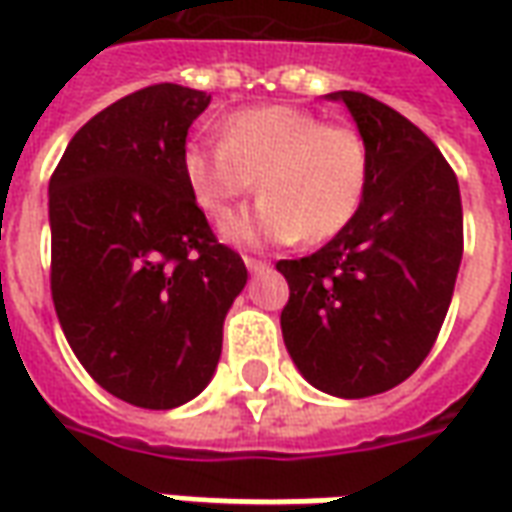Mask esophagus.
<instances>
[{"label":"esophagus","instance_id":"obj_1","mask_svg":"<svg viewBox=\"0 0 512 512\" xmlns=\"http://www.w3.org/2000/svg\"><path fill=\"white\" fill-rule=\"evenodd\" d=\"M244 263H246V268L252 271V274H257V271H266L268 268L266 260H255V257H244Z\"/></svg>","mask_w":512,"mask_h":512}]
</instances>
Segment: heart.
Returning <instances> with one entry per match:
<instances>
[{"label": "heart", "instance_id": "heart-1", "mask_svg": "<svg viewBox=\"0 0 512 512\" xmlns=\"http://www.w3.org/2000/svg\"><path fill=\"white\" fill-rule=\"evenodd\" d=\"M183 178L208 219L222 222L249 191L263 200L227 222L238 244H321L362 211L370 150L356 128L326 123L296 106L271 104L235 112L224 139H191L180 156Z\"/></svg>", "mask_w": 512, "mask_h": 512}]
</instances>
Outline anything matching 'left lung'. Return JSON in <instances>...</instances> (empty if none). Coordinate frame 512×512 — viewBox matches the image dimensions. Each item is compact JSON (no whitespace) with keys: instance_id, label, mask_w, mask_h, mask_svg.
Listing matches in <instances>:
<instances>
[{"instance_id":"left-lung-1","label":"left lung","mask_w":512,"mask_h":512,"mask_svg":"<svg viewBox=\"0 0 512 512\" xmlns=\"http://www.w3.org/2000/svg\"><path fill=\"white\" fill-rule=\"evenodd\" d=\"M343 101L370 150L362 211L315 255L279 260L282 337L299 373L334 397L381 395L417 370L450 310L463 255L458 178L411 120L354 90Z\"/></svg>"}]
</instances>
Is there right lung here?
Returning <instances> with one entry per match:
<instances>
[{
	"mask_svg": "<svg viewBox=\"0 0 512 512\" xmlns=\"http://www.w3.org/2000/svg\"><path fill=\"white\" fill-rule=\"evenodd\" d=\"M211 95L153 84L84 123L49 180L51 299L65 340L109 395L167 411L208 386L238 252L191 200L180 156Z\"/></svg>",
	"mask_w": 512,
	"mask_h": 512,
	"instance_id": "right-lung-1",
	"label": "right lung"
}]
</instances>
